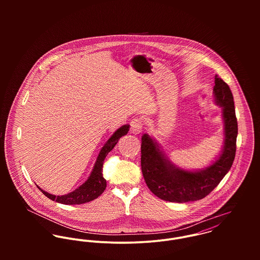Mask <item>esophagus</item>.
<instances>
[{"label":"esophagus","mask_w":260,"mask_h":260,"mask_svg":"<svg viewBox=\"0 0 260 260\" xmlns=\"http://www.w3.org/2000/svg\"><path fill=\"white\" fill-rule=\"evenodd\" d=\"M130 125H131V128H130V131L131 133L137 135L139 133L142 132V128H143V124H142V121L138 118L136 119H133L131 122H130Z\"/></svg>","instance_id":"34e87169"}]
</instances>
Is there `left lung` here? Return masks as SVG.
I'll use <instances>...</instances> for the list:
<instances>
[{
    "label": "left lung",
    "mask_w": 260,
    "mask_h": 260,
    "mask_svg": "<svg viewBox=\"0 0 260 260\" xmlns=\"http://www.w3.org/2000/svg\"><path fill=\"white\" fill-rule=\"evenodd\" d=\"M214 103L222 108L223 146L207 167L183 169L165 155L158 142L147 133L142 136L141 169L150 191L165 201L183 203L207 196L230 170L236 152L237 119L229 86L215 75Z\"/></svg>",
    "instance_id": "obj_1"
}]
</instances>
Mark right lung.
I'll list each match as a JSON object with an SVG mask.
<instances>
[{
    "instance_id": "add662e5",
    "label": "right lung",
    "mask_w": 260,
    "mask_h": 260,
    "mask_svg": "<svg viewBox=\"0 0 260 260\" xmlns=\"http://www.w3.org/2000/svg\"><path fill=\"white\" fill-rule=\"evenodd\" d=\"M130 125L126 124L121 126L119 129H117L111 137L107 140V142L104 144V146L99 152V155L96 159V162L94 164V167L91 171V174L89 175L88 179L82 184L76 188L74 191L65 194V195H54L46 192L42 188L37 185L38 188L42 191V193L47 196L49 199L56 201L58 203L66 204V205H74V204H83L90 202L96 198H98L106 189V179L102 175V167L104 160L107 156V154L115 147L119 139L126 135L129 131Z\"/></svg>"
}]
</instances>
